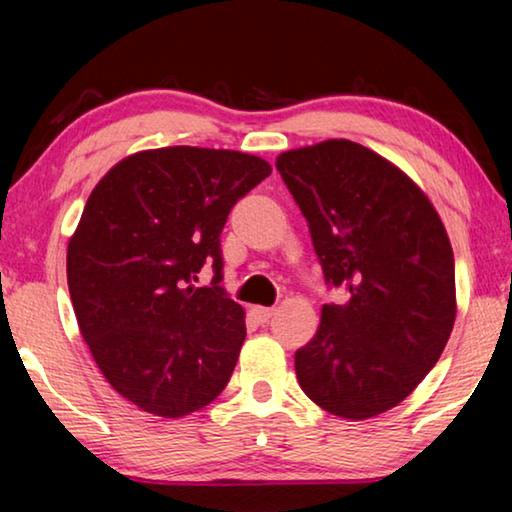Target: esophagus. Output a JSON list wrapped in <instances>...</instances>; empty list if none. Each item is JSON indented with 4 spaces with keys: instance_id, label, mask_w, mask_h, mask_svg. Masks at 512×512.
Here are the masks:
<instances>
[{
    "instance_id": "esophagus-1",
    "label": "esophagus",
    "mask_w": 512,
    "mask_h": 512,
    "mask_svg": "<svg viewBox=\"0 0 512 512\" xmlns=\"http://www.w3.org/2000/svg\"><path fill=\"white\" fill-rule=\"evenodd\" d=\"M253 314L259 323H268V320H271L275 314V307H255Z\"/></svg>"
}]
</instances>
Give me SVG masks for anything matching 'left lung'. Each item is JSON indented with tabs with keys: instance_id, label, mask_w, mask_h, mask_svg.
Wrapping results in <instances>:
<instances>
[{
	"instance_id": "8db88e82",
	"label": "left lung",
	"mask_w": 512,
	"mask_h": 512,
	"mask_svg": "<svg viewBox=\"0 0 512 512\" xmlns=\"http://www.w3.org/2000/svg\"><path fill=\"white\" fill-rule=\"evenodd\" d=\"M309 223L325 282L350 291L323 305L296 352L311 402L368 420L406 400L443 354L456 320L454 253L427 194L379 153L325 140L277 155Z\"/></svg>"
}]
</instances>
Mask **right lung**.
<instances>
[{
	"mask_svg": "<svg viewBox=\"0 0 512 512\" xmlns=\"http://www.w3.org/2000/svg\"><path fill=\"white\" fill-rule=\"evenodd\" d=\"M271 176L257 155L164 146L117 162L67 244L81 336L128 402L183 418L228 386L246 339L244 307L221 287V232L239 198ZM203 263L212 288L191 282Z\"/></svg>",
	"mask_w": 512,
	"mask_h": 512,
	"instance_id": "obj_1",
	"label": "right lung"
}]
</instances>
